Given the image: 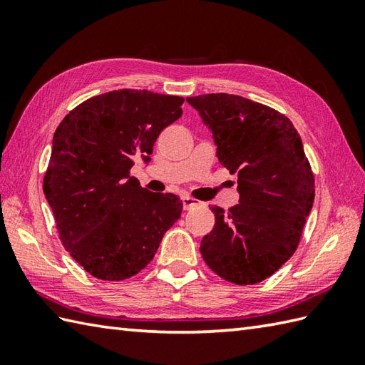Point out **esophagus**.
<instances>
[{
	"label": "esophagus",
	"mask_w": 365,
	"mask_h": 365,
	"mask_svg": "<svg viewBox=\"0 0 365 365\" xmlns=\"http://www.w3.org/2000/svg\"><path fill=\"white\" fill-rule=\"evenodd\" d=\"M182 202H183V208H185V210H191V208H195V207L199 205L197 200L190 197V196H183V197H182Z\"/></svg>",
	"instance_id": "esophagus-1"
}]
</instances>
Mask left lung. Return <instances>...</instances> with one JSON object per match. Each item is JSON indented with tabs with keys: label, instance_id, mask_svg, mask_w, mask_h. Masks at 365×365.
<instances>
[{
	"label": "left lung",
	"instance_id": "8db88e82",
	"mask_svg": "<svg viewBox=\"0 0 365 365\" xmlns=\"http://www.w3.org/2000/svg\"><path fill=\"white\" fill-rule=\"evenodd\" d=\"M212 131L220 163L238 177L237 205H212L215 227L200 242L210 269L251 285L274 274L297 251L315 185L304 147L284 114L230 94L188 97Z\"/></svg>",
	"mask_w": 365,
	"mask_h": 365
}]
</instances>
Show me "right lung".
<instances>
[{"instance_id":"add662e5","label":"right lung","mask_w":365,"mask_h":365,"mask_svg":"<svg viewBox=\"0 0 365 365\" xmlns=\"http://www.w3.org/2000/svg\"><path fill=\"white\" fill-rule=\"evenodd\" d=\"M183 102L144 89L111 91L76 106L54 131L45 197L64 247L97 279L139 273L180 218L178 196L147 191L130 169L136 158L150 161Z\"/></svg>"}]
</instances>
